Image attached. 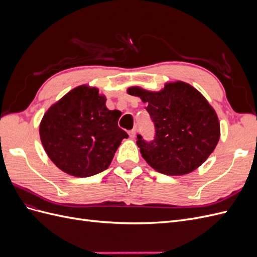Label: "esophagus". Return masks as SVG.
Listing matches in <instances>:
<instances>
[{"label": "esophagus", "instance_id": "obj_1", "mask_svg": "<svg viewBox=\"0 0 257 257\" xmlns=\"http://www.w3.org/2000/svg\"><path fill=\"white\" fill-rule=\"evenodd\" d=\"M128 135H130V137H131V138H134V137H135V135H136V131H135V130H132V131H130V132H128Z\"/></svg>", "mask_w": 257, "mask_h": 257}]
</instances>
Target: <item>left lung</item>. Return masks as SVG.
<instances>
[{"label":"left lung","instance_id":"obj_1","mask_svg":"<svg viewBox=\"0 0 257 257\" xmlns=\"http://www.w3.org/2000/svg\"><path fill=\"white\" fill-rule=\"evenodd\" d=\"M131 95L147 103L154 124V138L137 134V146L146 162L158 172L185 175L208 159L220 139V123L213 108L192 85L177 81L161 92L130 88Z\"/></svg>","mask_w":257,"mask_h":257}]
</instances>
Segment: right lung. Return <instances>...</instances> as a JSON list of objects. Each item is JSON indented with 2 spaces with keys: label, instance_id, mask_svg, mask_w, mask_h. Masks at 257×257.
<instances>
[{
  "label": "right lung",
  "instance_id": "add662e5",
  "mask_svg": "<svg viewBox=\"0 0 257 257\" xmlns=\"http://www.w3.org/2000/svg\"><path fill=\"white\" fill-rule=\"evenodd\" d=\"M98 90L80 85L49 108L40 135L46 153L64 173L90 177L110 165L123 138L118 110H109Z\"/></svg>",
  "mask_w": 257,
  "mask_h": 257
}]
</instances>
